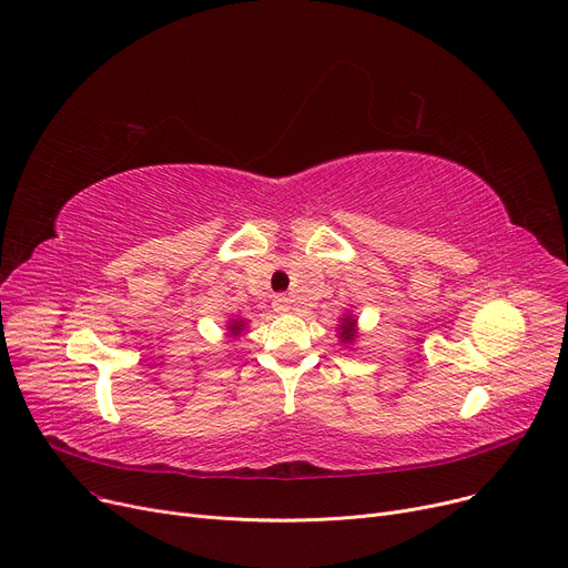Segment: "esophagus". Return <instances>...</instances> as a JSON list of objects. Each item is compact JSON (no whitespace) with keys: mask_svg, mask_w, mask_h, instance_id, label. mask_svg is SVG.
<instances>
[{"mask_svg":"<svg viewBox=\"0 0 568 568\" xmlns=\"http://www.w3.org/2000/svg\"><path fill=\"white\" fill-rule=\"evenodd\" d=\"M273 307H275V312H288V310H291V303H288L286 295H277Z\"/></svg>","mask_w":568,"mask_h":568,"instance_id":"obj_1","label":"esophagus"}]
</instances>
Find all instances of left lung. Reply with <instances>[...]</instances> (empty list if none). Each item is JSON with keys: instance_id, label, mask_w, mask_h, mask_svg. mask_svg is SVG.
<instances>
[{"instance_id": "left-lung-1", "label": "left lung", "mask_w": 568, "mask_h": 568, "mask_svg": "<svg viewBox=\"0 0 568 568\" xmlns=\"http://www.w3.org/2000/svg\"><path fill=\"white\" fill-rule=\"evenodd\" d=\"M339 337H342V342H351L356 337V321L351 318V316H346L344 321H342V326H339Z\"/></svg>"}]
</instances>
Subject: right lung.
I'll return each instance as SVG.
<instances>
[{"label":"right lung","mask_w":568,"mask_h":568,"mask_svg":"<svg viewBox=\"0 0 568 568\" xmlns=\"http://www.w3.org/2000/svg\"><path fill=\"white\" fill-rule=\"evenodd\" d=\"M229 331H231L233 335H235V333H240V331H242V321H233L231 326H229Z\"/></svg>","instance_id":"1"}]
</instances>
